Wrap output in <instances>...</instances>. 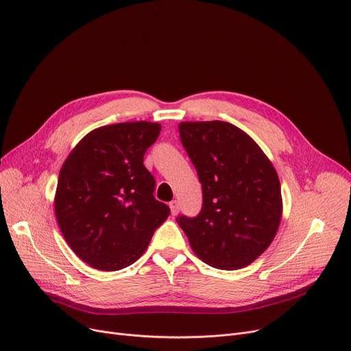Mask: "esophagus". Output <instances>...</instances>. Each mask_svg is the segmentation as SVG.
I'll use <instances>...</instances> for the list:
<instances>
[{
    "label": "esophagus",
    "mask_w": 351,
    "mask_h": 351,
    "mask_svg": "<svg viewBox=\"0 0 351 351\" xmlns=\"http://www.w3.org/2000/svg\"><path fill=\"white\" fill-rule=\"evenodd\" d=\"M169 208H171L172 216H176L179 213V202L178 200H172L171 204H169Z\"/></svg>",
    "instance_id": "34e87169"
}]
</instances>
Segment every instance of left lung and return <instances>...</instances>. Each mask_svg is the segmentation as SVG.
Returning a JSON list of instances; mask_svg holds the SVG:
<instances>
[{"mask_svg": "<svg viewBox=\"0 0 351 351\" xmlns=\"http://www.w3.org/2000/svg\"><path fill=\"white\" fill-rule=\"evenodd\" d=\"M179 134L197 171L204 205L196 217L179 216L178 225L209 266H249L279 230L283 200L278 172L262 147L229 122H180Z\"/></svg>", "mask_w": 351, "mask_h": 351, "instance_id": "1", "label": "left lung"}]
</instances>
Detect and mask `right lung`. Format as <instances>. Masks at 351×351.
<instances>
[{
	"mask_svg": "<svg viewBox=\"0 0 351 351\" xmlns=\"http://www.w3.org/2000/svg\"><path fill=\"white\" fill-rule=\"evenodd\" d=\"M160 134L156 122H122L86 134L62 163L53 206L66 243L90 267L135 263L171 210L154 196L143 155Z\"/></svg>",
	"mask_w": 351,
	"mask_h": 351,
	"instance_id": "1",
	"label": "right lung"
}]
</instances>
